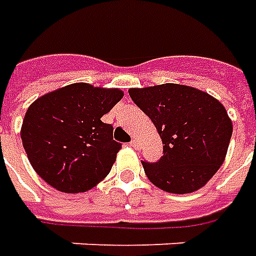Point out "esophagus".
Instances as JSON below:
<instances>
[{
    "label": "esophagus",
    "instance_id": "obj_1",
    "mask_svg": "<svg viewBox=\"0 0 256 256\" xmlns=\"http://www.w3.org/2000/svg\"><path fill=\"white\" fill-rule=\"evenodd\" d=\"M130 146H133V148H137V146H138V140H137V138H133L132 142H130Z\"/></svg>",
    "mask_w": 256,
    "mask_h": 256
}]
</instances>
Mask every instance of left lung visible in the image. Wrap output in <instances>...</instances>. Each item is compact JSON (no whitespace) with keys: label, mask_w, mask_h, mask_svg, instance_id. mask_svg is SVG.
Returning <instances> with one entry per match:
<instances>
[{"label":"left lung","mask_w":256,"mask_h":256,"mask_svg":"<svg viewBox=\"0 0 256 256\" xmlns=\"http://www.w3.org/2000/svg\"><path fill=\"white\" fill-rule=\"evenodd\" d=\"M128 94L164 144L158 162H142L150 182L172 194L204 187L223 165L233 133L223 104L205 91L174 83L130 88Z\"/></svg>","instance_id":"1"}]
</instances>
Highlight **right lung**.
Wrapping results in <instances>:
<instances>
[{
    "mask_svg": "<svg viewBox=\"0 0 256 256\" xmlns=\"http://www.w3.org/2000/svg\"><path fill=\"white\" fill-rule=\"evenodd\" d=\"M119 88L73 83L41 96L23 118L20 137L28 162L51 187L84 192L108 176L122 146L101 120L123 98Z\"/></svg>",
    "mask_w": 256,
    "mask_h": 256,
    "instance_id": "add662e5",
    "label": "right lung"
}]
</instances>
